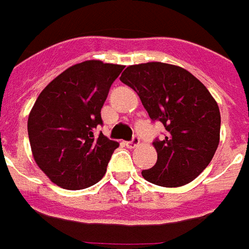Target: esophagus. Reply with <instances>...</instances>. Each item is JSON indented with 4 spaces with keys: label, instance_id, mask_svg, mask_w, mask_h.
Segmentation results:
<instances>
[{
    "label": "esophagus",
    "instance_id": "34e87169",
    "mask_svg": "<svg viewBox=\"0 0 249 249\" xmlns=\"http://www.w3.org/2000/svg\"><path fill=\"white\" fill-rule=\"evenodd\" d=\"M126 146L128 148H135L137 146H139V138L134 137L130 142H126Z\"/></svg>",
    "mask_w": 249,
    "mask_h": 249
}]
</instances>
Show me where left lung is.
<instances>
[{
    "label": "left lung",
    "instance_id": "obj_1",
    "mask_svg": "<svg viewBox=\"0 0 249 249\" xmlns=\"http://www.w3.org/2000/svg\"><path fill=\"white\" fill-rule=\"evenodd\" d=\"M121 81L138 92L154 122L166 128L157 138L155 166L143 170L147 182L180 187L192 182L215 155L220 139L216 101L191 72L174 65L148 62L128 66Z\"/></svg>",
    "mask_w": 249,
    "mask_h": 249
}]
</instances>
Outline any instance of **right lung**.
Instances as JSON below:
<instances>
[{"label": "right lung", "mask_w": 249, "mask_h": 249, "mask_svg": "<svg viewBox=\"0 0 249 249\" xmlns=\"http://www.w3.org/2000/svg\"><path fill=\"white\" fill-rule=\"evenodd\" d=\"M123 66L85 61L53 79L29 114L33 157L46 177L66 190L98 183L119 143L95 128L102 126L101 108Z\"/></svg>", "instance_id": "add662e5"}]
</instances>
